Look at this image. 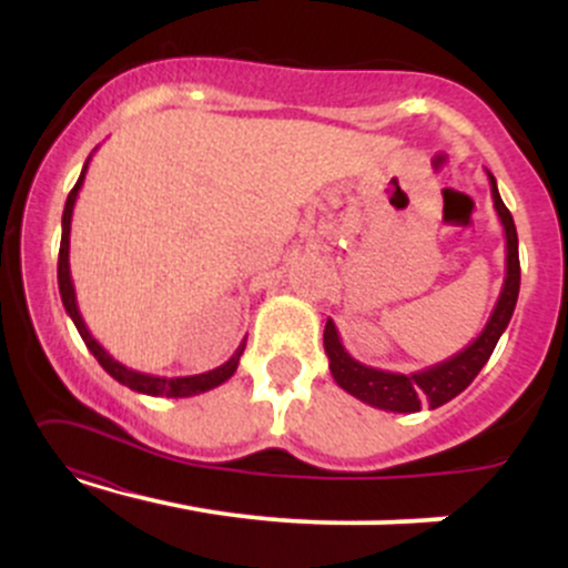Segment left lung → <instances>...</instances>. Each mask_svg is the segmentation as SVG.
Instances as JSON below:
<instances>
[{
  "instance_id": "obj_1",
  "label": "left lung",
  "mask_w": 568,
  "mask_h": 568,
  "mask_svg": "<svg viewBox=\"0 0 568 568\" xmlns=\"http://www.w3.org/2000/svg\"><path fill=\"white\" fill-rule=\"evenodd\" d=\"M488 184H491V197L494 207H497V216L501 221V226H505L507 266L499 298L497 304H494L491 317H488L484 331H480L478 338H473L465 349L448 357V361L414 371V374H395V371L371 368L366 363L355 361V357L344 349L336 325L328 317L323 331V347L325 355H328L331 376H334L338 387L347 389L352 397H357V400L368 403V406L374 408L395 410V414H416L422 406L438 408L443 403H448L452 397L459 395L462 389L470 387V382L478 376V371L488 363L494 347H497L499 336L505 334L507 323H510L520 291L518 232H515L513 216L499 197L497 179H494L491 173H488Z\"/></svg>"
}]
</instances>
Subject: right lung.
<instances>
[{
  "mask_svg": "<svg viewBox=\"0 0 568 568\" xmlns=\"http://www.w3.org/2000/svg\"><path fill=\"white\" fill-rule=\"evenodd\" d=\"M88 162H90V158H88ZM88 162H84L80 179H77L74 189H71L69 197H67V207H63V219H61V226H63V232H61V251H58V291H61V302H63V306H67L69 317H71V321H74L77 331H80L82 342L88 344V349L93 352V357H95L98 363H101L103 371H106V374L112 376V379H116L120 384H125V387L133 389V393L152 395V397H192V395L207 393V389L219 387V384H224L234 374V371H237L240 355H243V349H245V338H243V342H240V347L234 349V355L224 363V366H219V368H213V371H205V374H194V376H152V374H141V371H133V368L122 366L120 361H114V357L109 355V352L95 342L93 334H90V331H88V325H84L82 315H80V306H77L74 283H71L69 234H71V213H74L77 194H80L84 173H88Z\"/></svg>",
  "mask_w": 568,
  "mask_h": 568,
  "instance_id": "add662e5",
  "label": "right lung"
}]
</instances>
